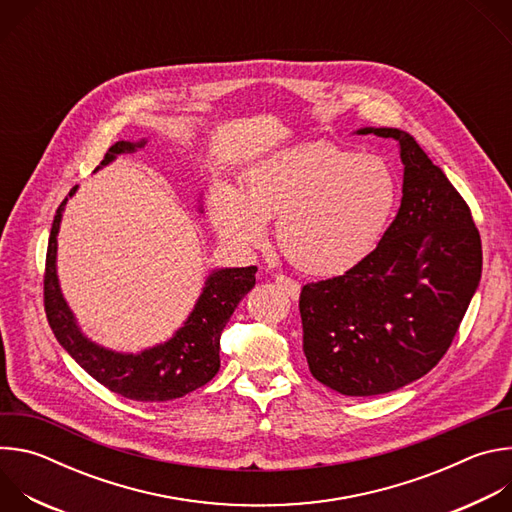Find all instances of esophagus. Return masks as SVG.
<instances>
[{"instance_id": "1", "label": "esophagus", "mask_w": 512, "mask_h": 512, "mask_svg": "<svg viewBox=\"0 0 512 512\" xmlns=\"http://www.w3.org/2000/svg\"><path fill=\"white\" fill-rule=\"evenodd\" d=\"M275 285L283 291V294L291 300H298L300 298V283L296 279H291L287 275H277L275 277Z\"/></svg>"}]
</instances>
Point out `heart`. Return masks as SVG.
I'll return each mask as SVG.
<instances>
[{
  "label": "heart",
  "instance_id": "obj_1",
  "mask_svg": "<svg viewBox=\"0 0 512 512\" xmlns=\"http://www.w3.org/2000/svg\"><path fill=\"white\" fill-rule=\"evenodd\" d=\"M395 206V180L377 156L312 143L253 166L243 192L221 184L210 196L216 231L251 249L277 218L285 259L314 275L344 273L379 241Z\"/></svg>",
  "mask_w": 512,
  "mask_h": 512
}]
</instances>
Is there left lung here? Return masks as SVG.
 I'll list each match as a JSON object with an SVG mask.
<instances>
[{
    "mask_svg": "<svg viewBox=\"0 0 512 512\" xmlns=\"http://www.w3.org/2000/svg\"><path fill=\"white\" fill-rule=\"evenodd\" d=\"M403 198L381 243L344 275L306 283L304 354L316 381L348 397L397 391L448 352L480 283L482 243L460 192L401 129Z\"/></svg>",
    "mask_w": 512,
    "mask_h": 512,
    "instance_id": "8db88e82",
    "label": "left lung"
}]
</instances>
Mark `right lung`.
Listing matches in <instances>:
<instances>
[{
  "mask_svg": "<svg viewBox=\"0 0 512 512\" xmlns=\"http://www.w3.org/2000/svg\"><path fill=\"white\" fill-rule=\"evenodd\" d=\"M143 145L145 139L137 143L117 141L107 150L101 166H107L115 156L131 154ZM75 192L77 186L68 192V196ZM68 196L60 202L54 216L44 271V310L56 340L95 381L133 401L162 403L204 387L221 369V356H218L221 334L237 304L253 289L257 267L212 271L192 314L168 342L139 354L107 350L83 336L60 294L56 275V235Z\"/></svg>",
  "mask_w": 512,
  "mask_h": 512,
  "instance_id": "1",
  "label": "right lung"
}]
</instances>
